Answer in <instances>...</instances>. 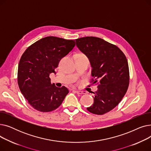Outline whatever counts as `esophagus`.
<instances>
[{"label":"esophagus","mask_w":151,"mask_h":151,"mask_svg":"<svg viewBox=\"0 0 151 151\" xmlns=\"http://www.w3.org/2000/svg\"><path fill=\"white\" fill-rule=\"evenodd\" d=\"M77 94H79V95H81V94H85L86 93V92L84 91H74Z\"/></svg>","instance_id":"obj_1"}]
</instances>
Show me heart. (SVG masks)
I'll use <instances>...</instances> for the list:
<instances>
[{
	"instance_id": "1",
	"label": "heart",
	"mask_w": 151,
	"mask_h": 151,
	"mask_svg": "<svg viewBox=\"0 0 151 151\" xmlns=\"http://www.w3.org/2000/svg\"><path fill=\"white\" fill-rule=\"evenodd\" d=\"M76 58H84V59H88V57L86 55L83 54V53H80L76 55Z\"/></svg>"
}]
</instances>
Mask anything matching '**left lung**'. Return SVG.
<instances>
[{
  "label": "left lung",
  "mask_w": 151,
  "mask_h": 151,
  "mask_svg": "<svg viewBox=\"0 0 151 151\" xmlns=\"http://www.w3.org/2000/svg\"><path fill=\"white\" fill-rule=\"evenodd\" d=\"M76 46L90 60L97 85L93 104L87 108L92 114L103 115L114 109L125 96L130 83L127 59L119 47L100 38L86 37L76 39Z\"/></svg>",
  "instance_id": "left-lung-1"
}]
</instances>
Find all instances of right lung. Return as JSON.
<instances>
[{"mask_svg": "<svg viewBox=\"0 0 151 151\" xmlns=\"http://www.w3.org/2000/svg\"><path fill=\"white\" fill-rule=\"evenodd\" d=\"M75 42L46 37L29 46L22 55L18 69V84L30 105L40 112L57 109L68 89L51 84L50 75L55 73L59 61L73 50Z\"/></svg>", "mask_w": 151, "mask_h": 151, "instance_id": "1", "label": "right lung"}]
</instances>
